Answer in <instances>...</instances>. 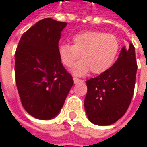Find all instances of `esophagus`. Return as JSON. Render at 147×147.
<instances>
[{
  "mask_svg": "<svg viewBox=\"0 0 147 147\" xmlns=\"http://www.w3.org/2000/svg\"><path fill=\"white\" fill-rule=\"evenodd\" d=\"M73 80L75 84H77V83H79V82H81V81H82V80L78 79V78H76V77H73Z\"/></svg>",
  "mask_w": 147,
  "mask_h": 147,
  "instance_id": "esophagus-1",
  "label": "esophagus"
}]
</instances>
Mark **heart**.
<instances>
[{"label":"heart","mask_w":147,"mask_h":147,"mask_svg":"<svg viewBox=\"0 0 147 147\" xmlns=\"http://www.w3.org/2000/svg\"><path fill=\"white\" fill-rule=\"evenodd\" d=\"M119 41L115 35L99 31H86L72 38V45L61 43L58 55L66 67H71L81 55L82 59L74 64L71 71L81 76L91 71L93 74L104 73L115 61L119 51Z\"/></svg>","instance_id":"b5f03b06"}]
</instances>
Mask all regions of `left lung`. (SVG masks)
<instances>
[{
	"label": "left lung",
	"instance_id": "left-lung-1",
	"mask_svg": "<svg viewBox=\"0 0 147 147\" xmlns=\"http://www.w3.org/2000/svg\"><path fill=\"white\" fill-rule=\"evenodd\" d=\"M137 70L135 48L129 42L109 69L86 81L85 109L92 123L113 124L124 115L133 96Z\"/></svg>",
	"mask_w": 147,
	"mask_h": 147
}]
</instances>
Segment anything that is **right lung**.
Masks as SVG:
<instances>
[{"instance_id":"obj_1","label":"right lung","mask_w":147,"mask_h":147,"mask_svg":"<svg viewBox=\"0 0 147 147\" xmlns=\"http://www.w3.org/2000/svg\"><path fill=\"white\" fill-rule=\"evenodd\" d=\"M67 24L51 18L41 20L24 33L16 48L17 90L24 109L38 119L56 117L73 86L58 55V42Z\"/></svg>"}]
</instances>
